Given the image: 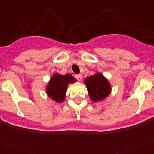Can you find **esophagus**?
I'll return each instance as SVG.
<instances>
[{"label": "esophagus", "instance_id": "esophagus-1", "mask_svg": "<svg viewBox=\"0 0 154 154\" xmlns=\"http://www.w3.org/2000/svg\"><path fill=\"white\" fill-rule=\"evenodd\" d=\"M75 78L79 80V81H81V80H82V75H75Z\"/></svg>", "mask_w": 154, "mask_h": 154}]
</instances>
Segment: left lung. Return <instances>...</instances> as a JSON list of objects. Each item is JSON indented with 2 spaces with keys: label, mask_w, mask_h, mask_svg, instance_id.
Wrapping results in <instances>:
<instances>
[{
  "label": "left lung",
  "mask_w": 154,
  "mask_h": 154,
  "mask_svg": "<svg viewBox=\"0 0 154 154\" xmlns=\"http://www.w3.org/2000/svg\"><path fill=\"white\" fill-rule=\"evenodd\" d=\"M85 84L90 99L94 103L102 101L108 97L112 89L109 81L101 73H96L87 77L85 79Z\"/></svg>",
  "instance_id": "8db88e82"
}]
</instances>
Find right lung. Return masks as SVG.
<instances>
[{
	"label": "right lung",
	"instance_id": "right-lung-1",
	"mask_svg": "<svg viewBox=\"0 0 154 154\" xmlns=\"http://www.w3.org/2000/svg\"><path fill=\"white\" fill-rule=\"evenodd\" d=\"M76 79L72 75H65L55 73L52 75L46 87V93L56 103L65 101V93L69 83L75 82Z\"/></svg>",
	"mask_w": 154,
	"mask_h": 154
}]
</instances>
